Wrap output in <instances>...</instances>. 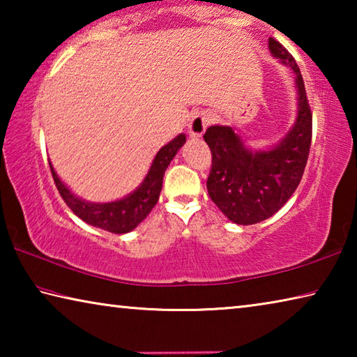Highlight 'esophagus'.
I'll use <instances>...</instances> for the list:
<instances>
[{"label": "esophagus", "mask_w": 357, "mask_h": 357, "mask_svg": "<svg viewBox=\"0 0 357 357\" xmlns=\"http://www.w3.org/2000/svg\"><path fill=\"white\" fill-rule=\"evenodd\" d=\"M214 118L209 112H200L190 119L189 123V134L193 138H198L204 134V130L208 129V126L213 123Z\"/></svg>", "instance_id": "obj_1"}]
</instances>
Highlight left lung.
Wrapping results in <instances>:
<instances>
[{"mask_svg": "<svg viewBox=\"0 0 357 357\" xmlns=\"http://www.w3.org/2000/svg\"><path fill=\"white\" fill-rule=\"evenodd\" d=\"M269 50L296 74L299 94L298 119L279 146L250 153L231 128L211 126L204 142L213 154L206 181L217 208L238 225H253L275 214L302 179L312 143V110L296 59L279 40L269 39Z\"/></svg>", "mask_w": 357, "mask_h": 357, "instance_id": "1", "label": "left lung"}]
</instances>
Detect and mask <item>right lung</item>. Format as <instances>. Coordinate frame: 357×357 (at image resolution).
Segmentation results:
<instances>
[{"instance_id":"obj_1","label":"right lung","mask_w":357,"mask_h":357,"mask_svg":"<svg viewBox=\"0 0 357 357\" xmlns=\"http://www.w3.org/2000/svg\"><path fill=\"white\" fill-rule=\"evenodd\" d=\"M185 143V135L181 134L167 146L162 148L154 157L153 165H151L148 176L144 178L143 184L130 193L129 197L119 202L105 203V204H93L86 203L72 195L68 187H66L50 164L52 176L55 185L64 203L70 208L72 213L80 217L83 222L89 225L105 229V231L123 234L134 229L138 223L146 219V215L153 211L157 200H159L162 190V181L167 167L170 165L173 157L176 155L178 149Z\"/></svg>"}]
</instances>
